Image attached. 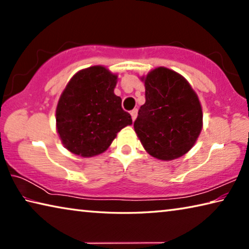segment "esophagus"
Here are the masks:
<instances>
[{
	"label": "esophagus",
	"mask_w": 249,
	"mask_h": 249,
	"mask_svg": "<svg viewBox=\"0 0 249 249\" xmlns=\"http://www.w3.org/2000/svg\"><path fill=\"white\" fill-rule=\"evenodd\" d=\"M130 116H132L133 121H135V119H136V116H137V109L136 108H134V109H132V111H130Z\"/></svg>",
	"instance_id": "1"
}]
</instances>
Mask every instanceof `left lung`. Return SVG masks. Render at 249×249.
<instances>
[{"instance_id":"1","label":"left lung","mask_w":249,"mask_h":249,"mask_svg":"<svg viewBox=\"0 0 249 249\" xmlns=\"http://www.w3.org/2000/svg\"><path fill=\"white\" fill-rule=\"evenodd\" d=\"M146 102L134 129L142 147L153 157L169 161L187 154L203 126L200 100L187 79L158 67L142 75Z\"/></svg>"}]
</instances>
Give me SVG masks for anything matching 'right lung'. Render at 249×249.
Masks as SVG:
<instances>
[{
    "label": "right lung",
    "mask_w": 249,
    "mask_h": 249,
    "mask_svg": "<svg viewBox=\"0 0 249 249\" xmlns=\"http://www.w3.org/2000/svg\"><path fill=\"white\" fill-rule=\"evenodd\" d=\"M117 74L103 66L78 71L67 84L56 108V127L70 153L84 158L107 150L117 133L132 125L115 95Z\"/></svg>",
    "instance_id": "right-lung-1"
}]
</instances>
